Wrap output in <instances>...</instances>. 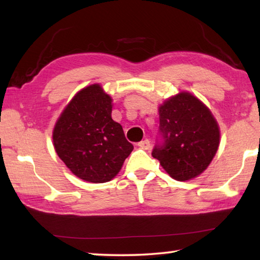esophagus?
Instances as JSON below:
<instances>
[{"mask_svg": "<svg viewBox=\"0 0 260 260\" xmlns=\"http://www.w3.org/2000/svg\"><path fill=\"white\" fill-rule=\"evenodd\" d=\"M138 146L141 149H143V150H148V149H150L151 144H150V141H149L148 139H146V140H143V141H141V142H139Z\"/></svg>", "mask_w": 260, "mask_h": 260, "instance_id": "esophagus-1", "label": "esophagus"}]
</instances>
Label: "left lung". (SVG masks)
Masks as SVG:
<instances>
[{
    "mask_svg": "<svg viewBox=\"0 0 260 260\" xmlns=\"http://www.w3.org/2000/svg\"><path fill=\"white\" fill-rule=\"evenodd\" d=\"M158 135L151 155L178 181L196 178L205 171L220 140L212 113L189 93H180L159 108Z\"/></svg>",
    "mask_w": 260,
    "mask_h": 260,
    "instance_id": "8db88e82",
    "label": "left lung"
}]
</instances>
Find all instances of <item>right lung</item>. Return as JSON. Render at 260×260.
<instances>
[{
    "label": "right lung",
    "mask_w": 260,
    "mask_h": 260,
    "mask_svg": "<svg viewBox=\"0 0 260 260\" xmlns=\"http://www.w3.org/2000/svg\"><path fill=\"white\" fill-rule=\"evenodd\" d=\"M111 102L102 87L91 85L74 96L55 125L57 155L85 181H110L133 151L121 125L112 119Z\"/></svg>",
    "instance_id": "right-lung-1"
}]
</instances>
